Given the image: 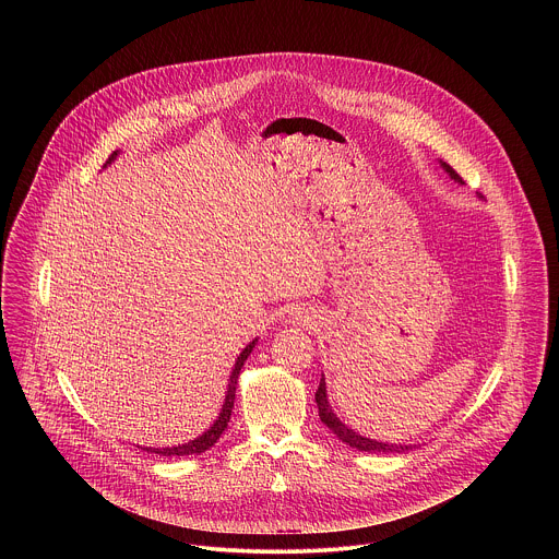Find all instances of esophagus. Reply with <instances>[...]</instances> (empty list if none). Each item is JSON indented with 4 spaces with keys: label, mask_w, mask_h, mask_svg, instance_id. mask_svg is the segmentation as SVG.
Listing matches in <instances>:
<instances>
[{
    "label": "esophagus",
    "mask_w": 559,
    "mask_h": 559,
    "mask_svg": "<svg viewBox=\"0 0 559 559\" xmlns=\"http://www.w3.org/2000/svg\"><path fill=\"white\" fill-rule=\"evenodd\" d=\"M293 322H297V324H308L310 322V317H308V312H295L293 314Z\"/></svg>",
    "instance_id": "1"
}]
</instances>
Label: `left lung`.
Wrapping results in <instances>:
<instances>
[{"instance_id":"1","label":"left lung","mask_w":559,"mask_h":559,"mask_svg":"<svg viewBox=\"0 0 559 559\" xmlns=\"http://www.w3.org/2000/svg\"><path fill=\"white\" fill-rule=\"evenodd\" d=\"M443 169L450 174V178H454L456 182H463V178L448 165L443 163ZM317 404H319L320 421L346 445L359 450V452H385V454H404L408 450H413L415 445H396V443H381V441H374V439H368V437H361L357 435L355 430H350L346 424L340 421V417L331 411V404L326 402V388H324V377L320 379L319 392H317Z\"/></svg>"}]
</instances>
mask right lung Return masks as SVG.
<instances>
[{"label": "right lung", "mask_w": 559, "mask_h": 559, "mask_svg": "<svg viewBox=\"0 0 559 559\" xmlns=\"http://www.w3.org/2000/svg\"><path fill=\"white\" fill-rule=\"evenodd\" d=\"M116 157H118V151L111 153V157L105 160V165L111 163ZM255 342H258V340L249 342V344L242 348V353H240L239 357H237L235 370H233V374H230V383H228V394H226L224 408H222L219 417L215 419V424H213L202 437H198V439H193V441H189V443L176 445V448H142V450L155 452V454H159V456H195V454H202V452H206L209 448H213V445L217 443V439L222 437V432L228 428V421H230V415H233V408H235V396H237V381H239L240 368H242L245 359L249 357L251 348L255 346Z\"/></svg>", "instance_id": "obj_1"}]
</instances>
